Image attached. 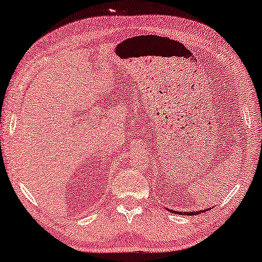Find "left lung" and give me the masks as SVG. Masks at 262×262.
<instances>
[{
	"label": "left lung",
	"instance_id": "obj_1",
	"mask_svg": "<svg viewBox=\"0 0 262 262\" xmlns=\"http://www.w3.org/2000/svg\"><path fill=\"white\" fill-rule=\"evenodd\" d=\"M168 211L171 212H174V213H179V215H186V216H193V215H197V213H201V212H204L205 210H197V211H174V210H169L167 209Z\"/></svg>",
	"mask_w": 262,
	"mask_h": 262
}]
</instances>
